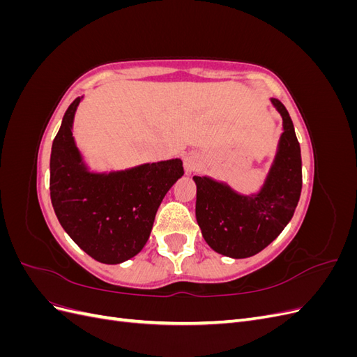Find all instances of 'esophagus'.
<instances>
[{
    "instance_id": "esophagus-1",
    "label": "esophagus",
    "mask_w": 357,
    "mask_h": 357,
    "mask_svg": "<svg viewBox=\"0 0 357 357\" xmlns=\"http://www.w3.org/2000/svg\"><path fill=\"white\" fill-rule=\"evenodd\" d=\"M198 165H199V159H198L197 153H193V152L188 153L186 158H185V169H186V172L195 171Z\"/></svg>"
}]
</instances>
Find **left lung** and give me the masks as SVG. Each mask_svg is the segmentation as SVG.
Wrapping results in <instances>:
<instances>
[{"label":"left lung","mask_w":357,"mask_h":357,"mask_svg":"<svg viewBox=\"0 0 357 357\" xmlns=\"http://www.w3.org/2000/svg\"><path fill=\"white\" fill-rule=\"evenodd\" d=\"M283 117L278 153L261 193L241 197L222 183L195 176L197 222L204 240L220 255L241 259L259 253L282 234L302 189L301 147L282 101L273 100Z\"/></svg>","instance_id":"8db88e82"}]
</instances>
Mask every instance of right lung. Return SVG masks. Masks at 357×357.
Instances as JSON below:
<instances>
[{
  "instance_id": "obj_1",
  "label": "right lung",
  "mask_w": 357,
  "mask_h": 357,
  "mask_svg": "<svg viewBox=\"0 0 357 357\" xmlns=\"http://www.w3.org/2000/svg\"><path fill=\"white\" fill-rule=\"evenodd\" d=\"M80 98L62 119L50 155V199L62 228L83 252L102 264H121L142 252L159 205L185 174L181 159L91 174L71 132Z\"/></svg>"
}]
</instances>
